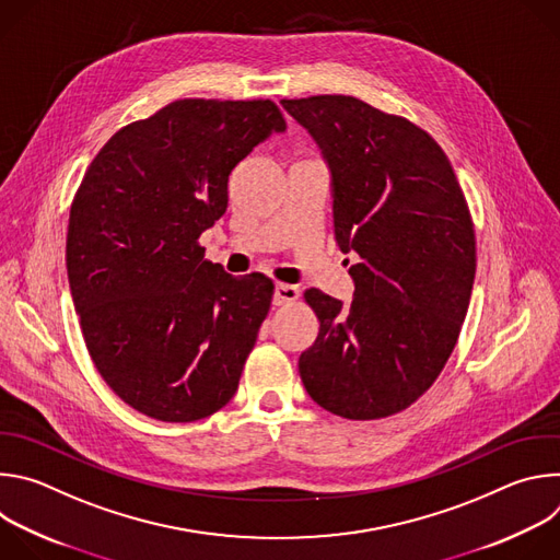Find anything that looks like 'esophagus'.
Here are the masks:
<instances>
[{
	"label": "esophagus",
	"mask_w": 560,
	"mask_h": 560,
	"mask_svg": "<svg viewBox=\"0 0 560 560\" xmlns=\"http://www.w3.org/2000/svg\"><path fill=\"white\" fill-rule=\"evenodd\" d=\"M296 299H299L296 285H288V283H277L275 285V296H272L275 305H288V303H292Z\"/></svg>",
	"instance_id": "obj_1"
}]
</instances>
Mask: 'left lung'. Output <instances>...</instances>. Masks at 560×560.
I'll list each match as a JSON object with an SVG mask.
<instances>
[{
    "label": "left lung",
    "instance_id": "8db88e82",
    "mask_svg": "<svg viewBox=\"0 0 560 560\" xmlns=\"http://www.w3.org/2000/svg\"><path fill=\"white\" fill-rule=\"evenodd\" d=\"M332 177L335 238L357 253L348 305L310 288L318 324L299 374L324 410L372 421L410 408L447 363L469 305L476 238L441 145L357 97L281 100Z\"/></svg>",
    "mask_w": 560,
    "mask_h": 560
}]
</instances>
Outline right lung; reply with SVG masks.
I'll list each match as a JSON object with an SVG mask.
<instances>
[{
  "mask_svg": "<svg viewBox=\"0 0 560 560\" xmlns=\"http://www.w3.org/2000/svg\"><path fill=\"white\" fill-rule=\"evenodd\" d=\"M270 100H179L117 130L68 219L66 268L89 354L124 404L192 423L236 392L275 285L206 261L238 162L283 132Z\"/></svg>",
  "mask_w": 560,
  "mask_h": 560,
  "instance_id": "right-lung-1",
  "label": "right lung"
}]
</instances>
